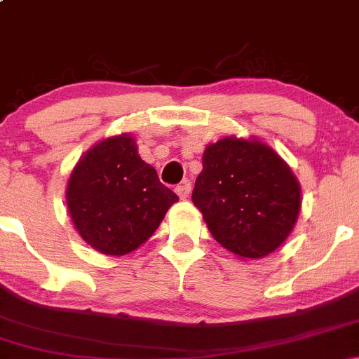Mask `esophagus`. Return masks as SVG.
<instances>
[{
	"label": "esophagus",
	"instance_id": "esophagus-1",
	"mask_svg": "<svg viewBox=\"0 0 359 359\" xmlns=\"http://www.w3.org/2000/svg\"><path fill=\"white\" fill-rule=\"evenodd\" d=\"M175 192H177V196L180 197V199H187L189 194H191V182H187V180H185V182L177 185Z\"/></svg>",
	"mask_w": 359,
	"mask_h": 359
}]
</instances>
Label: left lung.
Masks as SVG:
<instances>
[{
    "instance_id": "obj_1",
    "label": "left lung",
    "mask_w": 359,
    "mask_h": 359,
    "mask_svg": "<svg viewBox=\"0 0 359 359\" xmlns=\"http://www.w3.org/2000/svg\"><path fill=\"white\" fill-rule=\"evenodd\" d=\"M192 203L222 248L263 258L297 222L302 192L294 172L262 140L224 137L205 147Z\"/></svg>"
}]
</instances>
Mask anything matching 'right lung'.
<instances>
[{
  "instance_id": "obj_1",
  "label": "right lung",
  "mask_w": 359,
  "mask_h": 359,
  "mask_svg": "<svg viewBox=\"0 0 359 359\" xmlns=\"http://www.w3.org/2000/svg\"><path fill=\"white\" fill-rule=\"evenodd\" d=\"M65 199L82 240L102 255L123 257L148 241L179 197L143 162L135 138L121 133L81 156Z\"/></svg>"
}]
</instances>
